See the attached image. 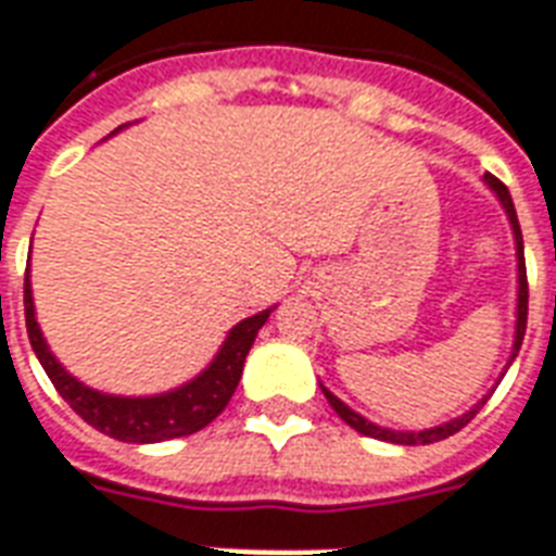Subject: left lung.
I'll return each instance as SVG.
<instances>
[{
    "instance_id": "1",
    "label": "left lung",
    "mask_w": 556,
    "mask_h": 556,
    "mask_svg": "<svg viewBox=\"0 0 556 556\" xmlns=\"http://www.w3.org/2000/svg\"><path fill=\"white\" fill-rule=\"evenodd\" d=\"M486 185L495 191L497 200L504 203V208H507V215H509V224H513V232H516V253H519V320H516V344H513V359H516V353H519L521 348V339H525V327H528V270H525V244H521L519 217H516V208H513V197H509L507 185L501 182V179H495L492 174H486ZM320 389H324V386H320ZM324 394H327V401H330L332 409L341 415V421H348L353 430H359L362 435H371V439H382V442H394V445H433V442H442V439H447V435L459 433V430H463V427H466L477 413H480V406L486 404V397H483L471 413H466L463 418H454V421H447V425L442 427H433V430H421V433H401V430H386V427H377L371 425V421H365L362 415L353 413L351 406L341 404L339 397L327 392V389H324Z\"/></svg>"
}]
</instances>
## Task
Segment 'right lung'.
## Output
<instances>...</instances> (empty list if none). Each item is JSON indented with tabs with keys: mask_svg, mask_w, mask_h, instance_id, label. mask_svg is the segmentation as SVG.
<instances>
[{
	"mask_svg": "<svg viewBox=\"0 0 556 556\" xmlns=\"http://www.w3.org/2000/svg\"><path fill=\"white\" fill-rule=\"evenodd\" d=\"M23 303H26V330L31 351L49 374L52 386L70 404V409L85 418L90 427H97L100 433L121 439V442H135V445H150V442H164V439H176V435H191L212 425L217 415L224 413L229 397L236 392L241 371H244V359L256 332L267 320L270 309L258 312L253 318L241 320L232 327L229 339L215 356V362L205 368L197 380H191L182 389L167 394H155V397H114V394H100L81 386L76 377H70L59 365V359L49 353L47 341L40 336V327L35 320V303H31V286L26 277V291H23Z\"/></svg>",
	"mask_w": 556,
	"mask_h": 556,
	"instance_id": "add662e5",
	"label": "right lung"
}]
</instances>
